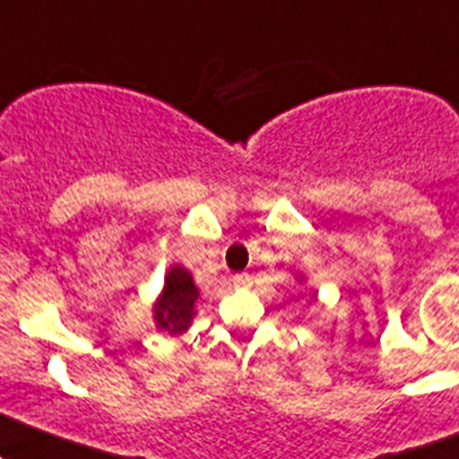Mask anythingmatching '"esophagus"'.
<instances>
[{
	"label": "esophagus",
	"instance_id": "esophagus-1",
	"mask_svg": "<svg viewBox=\"0 0 459 459\" xmlns=\"http://www.w3.org/2000/svg\"><path fill=\"white\" fill-rule=\"evenodd\" d=\"M233 284H235V287H248V284H251V275H248V273H235L233 275Z\"/></svg>",
	"mask_w": 459,
	"mask_h": 459
}]
</instances>
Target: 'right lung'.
Masks as SVG:
<instances>
[{"mask_svg": "<svg viewBox=\"0 0 459 459\" xmlns=\"http://www.w3.org/2000/svg\"><path fill=\"white\" fill-rule=\"evenodd\" d=\"M199 291L193 278L184 266H172L166 275V289L154 307V318L161 329L170 333H181L188 329L195 316V302Z\"/></svg>", "mask_w": 459, "mask_h": 459, "instance_id": "obj_1", "label": "right lung"}]
</instances>
